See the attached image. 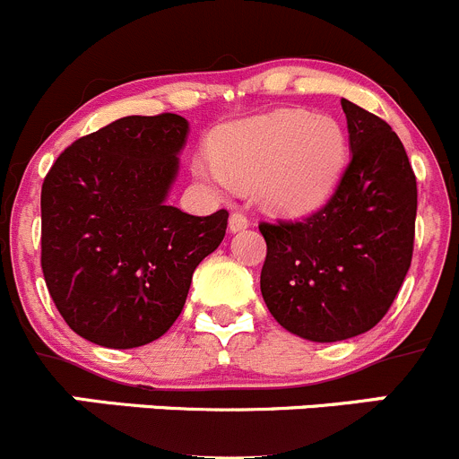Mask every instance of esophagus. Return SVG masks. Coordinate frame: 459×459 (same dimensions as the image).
Returning a JSON list of instances; mask_svg holds the SVG:
<instances>
[{
  "instance_id": "esophagus-1",
  "label": "esophagus",
  "mask_w": 459,
  "mask_h": 459,
  "mask_svg": "<svg viewBox=\"0 0 459 459\" xmlns=\"http://www.w3.org/2000/svg\"><path fill=\"white\" fill-rule=\"evenodd\" d=\"M248 224H251V221H248V217L244 215L242 211H233V212H230V221H229L230 230H244Z\"/></svg>"
}]
</instances>
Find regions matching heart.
Segmentation results:
<instances>
[{
    "mask_svg": "<svg viewBox=\"0 0 459 459\" xmlns=\"http://www.w3.org/2000/svg\"><path fill=\"white\" fill-rule=\"evenodd\" d=\"M211 159L193 163L195 177L211 190L257 184L266 206L302 215L336 188L348 159V134L332 117L278 109L220 127L211 139Z\"/></svg>",
    "mask_w": 459,
    "mask_h": 459,
    "instance_id": "obj_1",
    "label": "heart"
}]
</instances>
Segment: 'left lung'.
<instances>
[{
  "label": "left lung",
  "mask_w": 459,
  "mask_h": 459,
  "mask_svg": "<svg viewBox=\"0 0 459 459\" xmlns=\"http://www.w3.org/2000/svg\"><path fill=\"white\" fill-rule=\"evenodd\" d=\"M352 159L332 197L302 220L260 221V289L271 316L302 338L333 342L375 327L412 262L417 179L393 127L354 102Z\"/></svg>",
  "instance_id": "obj_1"
}]
</instances>
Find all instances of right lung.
Wrapping results in <instances>:
<instances>
[{"mask_svg":"<svg viewBox=\"0 0 459 459\" xmlns=\"http://www.w3.org/2000/svg\"><path fill=\"white\" fill-rule=\"evenodd\" d=\"M188 121L126 117L74 141L42 184V273L65 323L102 348L157 341L186 305L229 211L168 206Z\"/></svg>","mask_w":459,"mask_h":459,"instance_id":"add662e5","label":"right lung"}]
</instances>
